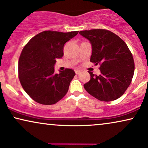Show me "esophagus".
<instances>
[{
    "label": "esophagus",
    "mask_w": 148,
    "mask_h": 148,
    "mask_svg": "<svg viewBox=\"0 0 148 148\" xmlns=\"http://www.w3.org/2000/svg\"><path fill=\"white\" fill-rule=\"evenodd\" d=\"M75 73H76V74H79V73H81V71H80V70H77V69H76L75 71Z\"/></svg>",
    "instance_id": "34e87169"
}]
</instances>
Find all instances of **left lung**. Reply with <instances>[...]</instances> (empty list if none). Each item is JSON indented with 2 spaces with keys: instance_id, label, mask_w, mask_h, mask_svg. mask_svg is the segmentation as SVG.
<instances>
[{
  "instance_id": "8db88e82",
  "label": "left lung",
  "mask_w": 148,
  "mask_h": 148,
  "mask_svg": "<svg viewBox=\"0 0 148 148\" xmlns=\"http://www.w3.org/2000/svg\"><path fill=\"white\" fill-rule=\"evenodd\" d=\"M79 34L92 45L90 62L99 64L101 74L90 72V80L84 85L90 95L101 101L118 99L131 83L135 63L125 42L105 29L82 30Z\"/></svg>"
}]
</instances>
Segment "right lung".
Masks as SVG:
<instances>
[{
  "label": "right lung",
  "instance_id": "add662e5",
  "mask_svg": "<svg viewBox=\"0 0 148 148\" xmlns=\"http://www.w3.org/2000/svg\"><path fill=\"white\" fill-rule=\"evenodd\" d=\"M78 32H41L23 48L18 62L19 79L25 92L36 103L53 105L66 95L75 73L66 69L54 73V64L56 59L64 55V44Z\"/></svg>",
  "mask_w": 148,
  "mask_h": 148
}]
</instances>
